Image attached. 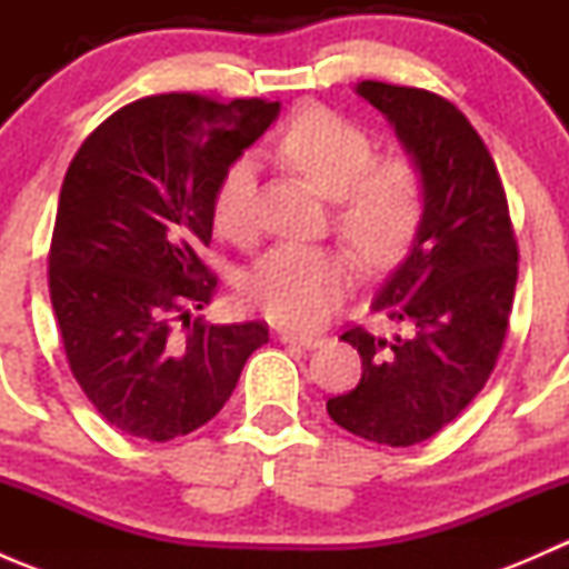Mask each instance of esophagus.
<instances>
[{
    "instance_id": "1",
    "label": "esophagus",
    "mask_w": 569,
    "mask_h": 569,
    "mask_svg": "<svg viewBox=\"0 0 569 569\" xmlns=\"http://www.w3.org/2000/svg\"><path fill=\"white\" fill-rule=\"evenodd\" d=\"M278 338L283 343H297V347L302 349H317L325 343V338L321 336H313V332H295V330H280Z\"/></svg>"
}]
</instances>
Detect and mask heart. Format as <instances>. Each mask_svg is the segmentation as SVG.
I'll return each instance as SVG.
<instances>
[{"mask_svg": "<svg viewBox=\"0 0 569 569\" xmlns=\"http://www.w3.org/2000/svg\"><path fill=\"white\" fill-rule=\"evenodd\" d=\"M278 157L325 198L336 200L341 237L369 263H388L410 242L421 214V178L407 159L375 162V140L325 107H302L278 137ZM214 222L248 242L256 231V162L237 159L220 178ZM355 283L347 256L311 244L269 250L244 278L256 311L286 327H317Z\"/></svg>", "mask_w": 569, "mask_h": 569, "instance_id": "obj_1", "label": "heart"}]
</instances>
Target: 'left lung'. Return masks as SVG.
<instances>
[{
  "label": "left lung",
  "instance_id": "8db88e82",
  "mask_svg": "<svg viewBox=\"0 0 569 569\" xmlns=\"http://www.w3.org/2000/svg\"><path fill=\"white\" fill-rule=\"evenodd\" d=\"M421 178V220L371 311L410 336L343 332L363 360L358 388L327 401L338 427L382 446H416L455 421L496 369L518 280V244L496 162L451 101L358 82Z\"/></svg>",
  "mask_w": 569,
  "mask_h": 569
}]
</instances>
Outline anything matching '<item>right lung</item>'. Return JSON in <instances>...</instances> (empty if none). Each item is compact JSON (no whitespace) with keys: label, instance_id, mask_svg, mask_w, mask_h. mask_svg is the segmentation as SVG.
I'll use <instances>...</instances> for the list:
<instances>
[{"label":"right lung","instance_id":"right-lung-1","mask_svg":"<svg viewBox=\"0 0 569 569\" xmlns=\"http://www.w3.org/2000/svg\"><path fill=\"white\" fill-rule=\"evenodd\" d=\"M278 114L280 101L151 96L107 118L68 168L51 306L84 396L131 438L164 443L203 427L269 341L261 321L206 325L192 311L217 286L198 250L220 178Z\"/></svg>","mask_w":569,"mask_h":569}]
</instances>
